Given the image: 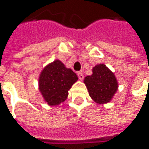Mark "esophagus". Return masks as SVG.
<instances>
[{"label": "esophagus", "instance_id": "34e87169", "mask_svg": "<svg viewBox=\"0 0 149 149\" xmlns=\"http://www.w3.org/2000/svg\"><path fill=\"white\" fill-rule=\"evenodd\" d=\"M77 74H78V77H79V79L80 80H83V79H84V74H83V73L78 72L77 73Z\"/></svg>", "mask_w": 149, "mask_h": 149}]
</instances>
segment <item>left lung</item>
I'll return each mask as SVG.
<instances>
[{
    "instance_id": "8db88e82",
    "label": "left lung",
    "mask_w": 149,
    "mask_h": 149,
    "mask_svg": "<svg viewBox=\"0 0 149 149\" xmlns=\"http://www.w3.org/2000/svg\"><path fill=\"white\" fill-rule=\"evenodd\" d=\"M84 84L89 96L98 104L109 102L118 87L114 74L104 64L94 66L92 75L85 77Z\"/></svg>"
}]
</instances>
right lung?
<instances>
[{
	"label": "right lung",
	"instance_id": "1",
	"mask_svg": "<svg viewBox=\"0 0 149 149\" xmlns=\"http://www.w3.org/2000/svg\"><path fill=\"white\" fill-rule=\"evenodd\" d=\"M78 80L71 69L59 60L46 65L39 77V89L48 104L58 105L66 100L68 91Z\"/></svg>",
	"mask_w": 149,
	"mask_h": 149
}]
</instances>
